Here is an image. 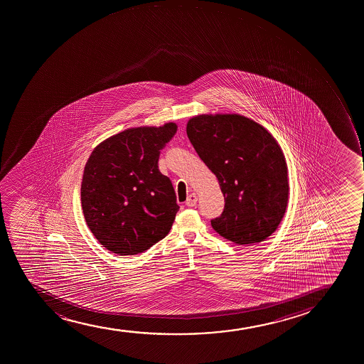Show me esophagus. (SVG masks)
<instances>
[{"label": "esophagus", "mask_w": 364, "mask_h": 364, "mask_svg": "<svg viewBox=\"0 0 364 364\" xmlns=\"http://www.w3.org/2000/svg\"><path fill=\"white\" fill-rule=\"evenodd\" d=\"M186 205L188 207H193V205H196L197 203V195L193 192V193H191L190 196L188 197V200H186Z\"/></svg>", "instance_id": "obj_1"}]
</instances>
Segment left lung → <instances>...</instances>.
Here are the masks:
<instances>
[{
    "mask_svg": "<svg viewBox=\"0 0 364 364\" xmlns=\"http://www.w3.org/2000/svg\"><path fill=\"white\" fill-rule=\"evenodd\" d=\"M186 133L224 195L213 229L238 245L265 241L282 221L289 193L286 159L276 139L236 114L195 116Z\"/></svg>",
    "mask_w": 364,
    "mask_h": 364,
    "instance_id": "1",
    "label": "left lung"
}]
</instances>
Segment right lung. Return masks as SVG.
<instances>
[{
	"label": "right lung",
	"instance_id": "add662e5",
	"mask_svg": "<svg viewBox=\"0 0 364 364\" xmlns=\"http://www.w3.org/2000/svg\"><path fill=\"white\" fill-rule=\"evenodd\" d=\"M176 123L112 135L87 161L81 203L99 243L119 255L143 253L167 236L179 205L172 181L159 172L161 150Z\"/></svg>",
	"mask_w": 364,
	"mask_h": 364
}]
</instances>
